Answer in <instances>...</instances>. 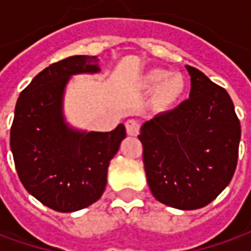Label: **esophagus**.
Returning a JSON list of instances; mask_svg holds the SVG:
<instances>
[{
	"mask_svg": "<svg viewBox=\"0 0 251 251\" xmlns=\"http://www.w3.org/2000/svg\"><path fill=\"white\" fill-rule=\"evenodd\" d=\"M140 128L141 124L138 120L130 119V120L126 121V130H127V134H128V135H138Z\"/></svg>",
	"mask_w": 251,
	"mask_h": 251,
	"instance_id": "esophagus-1",
	"label": "esophagus"
}]
</instances>
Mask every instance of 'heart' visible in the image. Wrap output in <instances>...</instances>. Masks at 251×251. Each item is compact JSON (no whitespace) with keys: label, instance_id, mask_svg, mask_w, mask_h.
<instances>
[{"label":"heart","instance_id":"b5f03b06","mask_svg":"<svg viewBox=\"0 0 251 251\" xmlns=\"http://www.w3.org/2000/svg\"><path fill=\"white\" fill-rule=\"evenodd\" d=\"M145 85L148 88H156L155 101L160 107H168L177 100L184 91V81L180 74H170L162 70H153L147 74Z\"/></svg>","mask_w":251,"mask_h":251}]
</instances>
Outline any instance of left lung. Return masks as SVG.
Segmentation results:
<instances>
[{
  "mask_svg": "<svg viewBox=\"0 0 251 251\" xmlns=\"http://www.w3.org/2000/svg\"><path fill=\"white\" fill-rule=\"evenodd\" d=\"M190 98L141 127L142 160L153 197L178 209L208 205L233 177L240 121L222 86L186 65Z\"/></svg>",
  "mask_w": 251,
  "mask_h": 251,
  "instance_id": "1",
  "label": "left lung"
}]
</instances>
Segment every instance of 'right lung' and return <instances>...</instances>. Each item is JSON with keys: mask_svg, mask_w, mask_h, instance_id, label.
Wrapping results in <instances>:
<instances>
[{"mask_svg": "<svg viewBox=\"0 0 251 251\" xmlns=\"http://www.w3.org/2000/svg\"><path fill=\"white\" fill-rule=\"evenodd\" d=\"M88 55H71L49 65L21 92L11 127V151L24 187L46 207L73 212L101 197L107 169L126 128L76 132L63 120L61 99L70 75L98 73ZM96 61V60H95Z\"/></svg>", "mask_w": 251, "mask_h": 251, "instance_id": "add662e5", "label": "right lung"}]
</instances>
